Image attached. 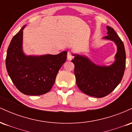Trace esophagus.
I'll list each match as a JSON object with an SVG mask.
<instances>
[{
    "label": "esophagus",
    "instance_id": "1",
    "mask_svg": "<svg viewBox=\"0 0 132 132\" xmlns=\"http://www.w3.org/2000/svg\"><path fill=\"white\" fill-rule=\"evenodd\" d=\"M72 52L70 51H68V54H67V59L68 60H71V59H72Z\"/></svg>",
    "mask_w": 132,
    "mask_h": 132
}]
</instances>
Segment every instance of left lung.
Masks as SVG:
<instances>
[{
  "label": "left lung",
  "instance_id": "obj_1",
  "mask_svg": "<svg viewBox=\"0 0 132 132\" xmlns=\"http://www.w3.org/2000/svg\"><path fill=\"white\" fill-rule=\"evenodd\" d=\"M108 35L104 38L116 43L117 53L116 61L110 66H97L87 57L73 54L76 81L79 89L86 94L104 97L116 89L122 81L125 69L126 54L124 45L115 30L107 27Z\"/></svg>",
  "mask_w": 132,
  "mask_h": 132
}]
</instances>
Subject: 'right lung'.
Here are the masks:
<instances>
[{"instance_id": "1", "label": "right lung", "mask_w": 132, "mask_h": 132, "mask_svg": "<svg viewBox=\"0 0 132 132\" xmlns=\"http://www.w3.org/2000/svg\"><path fill=\"white\" fill-rule=\"evenodd\" d=\"M23 27L12 39L5 64L15 87L25 95H40L52 88L60 68L67 59V52L40 56L25 55L22 51Z\"/></svg>"}]
</instances>
